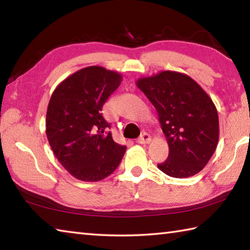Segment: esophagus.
I'll return each instance as SVG.
<instances>
[{
	"instance_id": "34e87169",
	"label": "esophagus",
	"mask_w": 250,
	"mask_h": 250,
	"mask_svg": "<svg viewBox=\"0 0 250 250\" xmlns=\"http://www.w3.org/2000/svg\"><path fill=\"white\" fill-rule=\"evenodd\" d=\"M151 142V137L150 134H147L146 132H143L141 134V137L138 139V143H140V145H146V143H150Z\"/></svg>"
}]
</instances>
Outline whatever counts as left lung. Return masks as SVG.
<instances>
[{
	"label": "left lung",
	"instance_id": "left-lung-1",
	"mask_svg": "<svg viewBox=\"0 0 250 250\" xmlns=\"http://www.w3.org/2000/svg\"><path fill=\"white\" fill-rule=\"evenodd\" d=\"M135 83L158 111L168 145L167 159L158 167L177 179L197 174L218 143V115L213 100L195 80L177 71H161Z\"/></svg>",
	"mask_w": 250,
	"mask_h": 250
}]
</instances>
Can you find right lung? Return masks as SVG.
<instances>
[{
    "label": "right lung",
    "mask_w": 250,
    "mask_h": 250,
    "mask_svg": "<svg viewBox=\"0 0 250 250\" xmlns=\"http://www.w3.org/2000/svg\"><path fill=\"white\" fill-rule=\"evenodd\" d=\"M121 82L119 73L89 66L62 80L50 97L46 135L59 163L77 180H103L121 162L126 146L113 141L101 113Z\"/></svg>",
    "instance_id": "1"
}]
</instances>
